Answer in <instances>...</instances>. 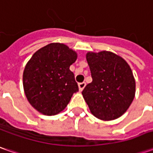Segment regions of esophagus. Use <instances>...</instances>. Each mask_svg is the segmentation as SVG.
Instances as JSON below:
<instances>
[{"label": "esophagus", "mask_w": 153, "mask_h": 153, "mask_svg": "<svg viewBox=\"0 0 153 153\" xmlns=\"http://www.w3.org/2000/svg\"><path fill=\"white\" fill-rule=\"evenodd\" d=\"M86 86V82H80V83H78V87H79V90L80 91H82V89L85 88Z\"/></svg>", "instance_id": "esophagus-1"}]
</instances>
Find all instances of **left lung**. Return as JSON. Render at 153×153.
<instances>
[{
    "label": "left lung",
    "mask_w": 153,
    "mask_h": 153,
    "mask_svg": "<svg viewBox=\"0 0 153 153\" xmlns=\"http://www.w3.org/2000/svg\"><path fill=\"white\" fill-rule=\"evenodd\" d=\"M92 82L82 94L92 114L99 119L114 120L131 105L135 94V81L127 62L113 53H88Z\"/></svg>",
    "instance_id": "1"
}]
</instances>
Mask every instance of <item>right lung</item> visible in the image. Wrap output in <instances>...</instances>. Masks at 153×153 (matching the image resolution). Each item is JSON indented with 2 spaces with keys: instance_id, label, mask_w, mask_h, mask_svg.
<instances>
[{
  "instance_id": "1",
  "label": "right lung",
  "mask_w": 153,
  "mask_h": 153,
  "mask_svg": "<svg viewBox=\"0 0 153 153\" xmlns=\"http://www.w3.org/2000/svg\"><path fill=\"white\" fill-rule=\"evenodd\" d=\"M76 59V53L61 43L47 45L33 54L24 71L23 85L28 101L36 110L52 116L66 107L78 91L70 71Z\"/></svg>"
}]
</instances>
